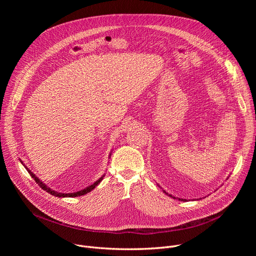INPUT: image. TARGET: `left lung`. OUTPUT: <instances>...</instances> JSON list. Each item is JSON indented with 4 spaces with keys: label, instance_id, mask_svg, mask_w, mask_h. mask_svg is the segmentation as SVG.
I'll use <instances>...</instances> for the list:
<instances>
[{
    "label": "left lung",
    "instance_id": "left-lung-1",
    "mask_svg": "<svg viewBox=\"0 0 256 256\" xmlns=\"http://www.w3.org/2000/svg\"><path fill=\"white\" fill-rule=\"evenodd\" d=\"M164 192H165V191H164ZM165 193H166V192H165ZM166 194H167V193H166ZM169 196H171V197H172V198H176V197H173V196H172V195H169ZM178 199H180V200H182V201H184H184H186V199H180V198H178Z\"/></svg>",
    "mask_w": 256,
    "mask_h": 256
}]
</instances>
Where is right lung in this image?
I'll return each mask as SVG.
<instances>
[{
  "mask_svg": "<svg viewBox=\"0 0 256 256\" xmlns=\"http://www.w3.org/2000/svg\"><path fill=\"white\" fill-rule=\"evenodd\" d=\"M24 165V164H22ZM26 167V166H24ZM26 169L28 170V172L30 173V176H32V178H34L35 180V182L38 184V186L42 188V190H44V191H46L48 193H50V194H52V195H54V196H56V197H76V196H82V195H85V194H87V193H89L90 191H92L94 188H96L102 180V178L104 176H102L98 180H96V182H94L93 184H91V186H87L86 189H84V190H80V191H78V192H74V193H68V194H64V193H58V192H56V191H54V190H52L50 188H48L42 182H40L39 180V178H36L35 176V174H33L28 168L26 167Z\"/></svg>",
  "mask_w": 256,
  "mask_h": 256,
  "instance_id": "right-lung-1",
  "label": "right lung"
}]
</instances>
